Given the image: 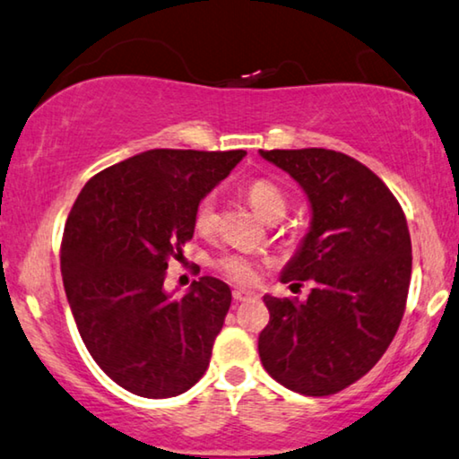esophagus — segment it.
I'll return each mask as SVG.
<instances>
[{"label": "esophagus", "instance_id": "esophagus-1", "mask_svg": "<svg viewBox=\"0 0 459 459\" xmlns=\"http://www.w3.org/2000/svg\"><path fill=\"white\" fill-rule=\"evenodd\" d=\"M231 295H234L236 301H250V299L256 298V293L250 291V289H242V287L234 289V293H231Z\"/></svg>", "mask_w": 459, "mask_h": 459}]
</instances>
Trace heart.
Masks as SVG:
<instances>
[{
    "label": "heart",
    "mask_w": 459,
    "mask_h": 459,
    "mask_svg": "<svg viewBox=\"0 0 459 459\" xmlns=\"http://www.w3.org/2000/svg\"><path fill=\"white\" fill-rule=\"evenodd\" d=\"M246 196H248V201L252 203L254 209H256L258 213L269 221L283 220L289 209L287 193L277 185V182H273L269 178L252 180L250 185L246 186ZM215 225H217V195L209 193L203 196L199 205H196L195 228L199 231H211ZM215 264L225 277L231 281H238V283H248V281L254 279V264L246 254H223Z\"/></svg>",
    "instance_id": "1"
}]
</instances>
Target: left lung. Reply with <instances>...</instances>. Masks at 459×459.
I'll use <instances>...</instances> for the list:
<instances>
[{"label":"left lung","instance_id":"obj_1","mask_svg":"<svg viewBox=\"0 0 459 459\" xmlns=\"http://www.w3.org/2000/svg\"><path fill=\"white\" fill-rule=\"evenodd\" d=\"M312 205L309 231L281 273L312 281L306 301L264 295L271 320L258 355L273 379L303 396H330L376 365L404 316L412 246L404 211L382 178L341 152L260 150Z\"/></svg>","mask_w":459,"mask_h":459}]
</instances>
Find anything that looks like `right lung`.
<instances>
[{
  "instance_id": "right-lung-1",
  "label": "right lung",
  "mask_w": 459,
  "mask_h": 459,
  "mask_svg": "<svg viewBox=\"0 0 459 459\" xmlns=\"http://www.w3.org/2000/svg\"><path fill=\"white\" fill-rule=\"evenodd\" d=\"M244 150H150L98 172L69 211L61 274L90 355L125 390L172 398L209 368L231 291L201 277L185 298L164 289L168 260L195 234L199 201Z\"/></svg>"
}]
</instances>
